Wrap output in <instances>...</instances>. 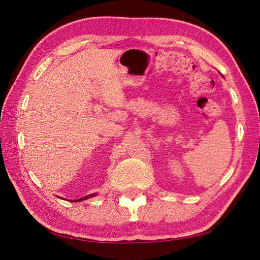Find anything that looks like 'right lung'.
Masks as SVG:
<instances>
[{"mask_svg": "<svg viewBox=\"0 0 260 260\" xmlns=\"http://www.w3.org/2000/svg\"><path fill=\"white\" fill-rule=\"evenodd\" d=\"M93 196H96V193H93V194H90V195H86V196H84V198H81V199H79V200H76V201H72V202H81V201H83V200L93 198Z\"/></svg>", "mask_w": 260, "mask_h": 260, "instance_id": "1", "label": "right lung"}]
</instances>
